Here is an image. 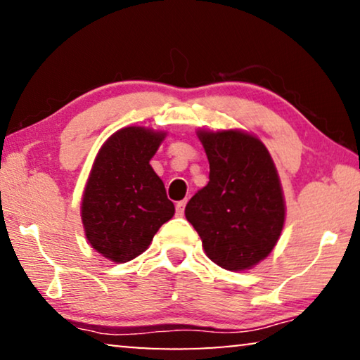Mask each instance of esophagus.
<instances>
[{
    "label": "esophagus",
    "instance_id": "obj_1",
    "mask_svg": "<svg viewBox=\"0 0 360 360\" xmlns=\"http://www.w3.org/2000/svg\"><path fill=\"white\" fill-rule=\"evenodd\" d=\"M185 205H186V200H181V201H179V203L175 205L176 214H179V216L184 214V211H185Z\"/></svg>",
    "mask_w": 360,
    "mask_h": 360
}]
</instances>
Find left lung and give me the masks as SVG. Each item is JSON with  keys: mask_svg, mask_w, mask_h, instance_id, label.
Here are the masks:
<instances>
[{"mask_svg": "<svg viewBox=\"0 0 360 360\" xmlns=\"http://www.w3.org/2000/svg\"><path fill=\"white\" fill-rule=\"evenodd\" d=\"M210 162L208 185L186 203L185 216L206 255L226 270H244L272 252L285 203L269 150L239 131L200 132Z\"/></svg>", "mask_w": 360, "mask_h": 360, "instance_id": "1", "label": "left lung"}]
</instances>
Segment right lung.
I'll use <instances>...</instances> for the list:
<instances>
[{"label":"right lung","mask_w":360,"mask_h":360,"mask_svg":"<svg viewBox=\"0 0 360 360\" xmlns=\"http://www.w3.org/2000/svg\"><path fill=\"white\" fill-rule=\"evenodd\" d=\"M165 134L144 127L115 132L98 152L82 201L88 243L112 262L144 252L175 213L149 160Z\"/></svg>","instance_id":"obj_1"}]
</instances>
